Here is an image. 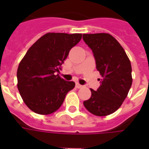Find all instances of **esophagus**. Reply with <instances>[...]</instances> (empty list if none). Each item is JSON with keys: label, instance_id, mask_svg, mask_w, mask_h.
<instances>
[{"label": "esophagus", "instance_id": "1", "mask_svg": "<svg viewBox=\"0 0 149 149\" xmlns=\"http://www.w3.org/2000/svg\"><path fill=\"white\" fill-rule=\"evenodd\" d=\"M82 87H83V86L81 85L79 83H77V84H76V88H81Z\"/></svg>", "mask_w": 149, "mask_h": 149}]
</instances>
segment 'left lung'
Wrapping results in <instances>:
<instances>
[{"mask_svg": "<svg viewBox=\"0 0 149 149\" xmlns=\"http://www.w3.org/2000/svg\"><path fill=\"white\" fill-rule=\"evenodd\" d=\"M83 40L93 50L101 84L84 101L86 109L98 116L112 114L128 96L132 83L131 62L120 43L109 33L83 34Z\"/></svg>", "mask_w": 149, "mask_h": 149, "instance_id": "8db88e82", "label": "left lung"}]
</instances>
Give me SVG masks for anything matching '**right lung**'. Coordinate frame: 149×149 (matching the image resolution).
<instances>
[{
    "label": "right lung",
    "instance_id": "obj_1",
    "mask_svg": "<svg viewBox=\"0 0 149 149\" xmlns=\"http://www.w3.org/2000/svg\"><path fill=\"white\" fill-rule=\"evenodd\" d=\"M82 34L48 33L39 38L21 60L17 68V88L24 104L33 112L49 115L61 106L65 96L75 87L58 74L70 49Z\"/></svg>",
    "mask_w": 149,
    "mask_h": 149
}]
</instances>
